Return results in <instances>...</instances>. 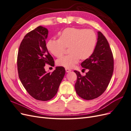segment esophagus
I'll list each match as a JSON object with an SVG mask.
<instances>
[{"label": "esophagus", "instance_id": "esophagus-1", "mask_svg": "<svg viewBox=\"0 0 131 131\" xmlns=\"http://www.w3.org/2000/svg\"><path fill=\"white\" fill-rule=\"evenodd\" d=\"M66 71L67 73H69V72H71V71H72V70H71L70 69L66 68Z\"/></svg>", "mask_w": 131, "mask_h": 131}]
</instances>
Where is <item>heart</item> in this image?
<instances>
[{
  "label": "heart",
  "instance_id": "b5f03b06",
  "mask_svg": "<svg viewBox=\"0 0 131 131\" xmlns=\"http://www.w3.org/2000/svg\"><path fill=\"white\" fill-rule=\"evenodd\" d=\"M59 39H52L47 42V49L57 57L62 56L69 47L70 53L57 60L58 65L72 68L81 59L89 58L94 52L97 35L91 29L67 28L59 33Z\"/></svg>",
  "mask_w": 131,
  "mask_h": 131
}]
</instances>
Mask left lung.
Returning <instances> with one entry per match:
<instances>
[{
    "mask_svg": "<svg viewBox=\"0 0 131 131\" xmlns=\"http://www.w3.org/2000/svg\"><path fill=\"white\" fill-rule=\"evenodd\" d=\"M89 72L82 76L77 74L75 89L79 97L91 100L100 97L108 87L114 71V58L108 40L101 31H98L97 42L93 54L81 63Z\"/></svg>",
    "mask_w": 131,
    "mask_h": 131,
    "instance_id": "obj_1",
    "label": "left lung"
}]
</instances>
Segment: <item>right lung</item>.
<instances>
[{
	"mask_svg": "<svg viewBox=\"0 0 131 131\" xmlns=\"http://www.w3.org/2000/svg\"><path fill=\"white\" fill-rule=\"evenodd\" d=\"M48 30L39 26L28 33L19 45L17 64L18 77L30 96L47 101L56 94L64 77V67H57L52 73H46V64L54 66L53 58L46 47Z\"/></svg>",
	"mask_w": 131,
	"mask_h": 131,
	"instance_id": "add662e5",
	"label": "right lung"
}]
</instances>
